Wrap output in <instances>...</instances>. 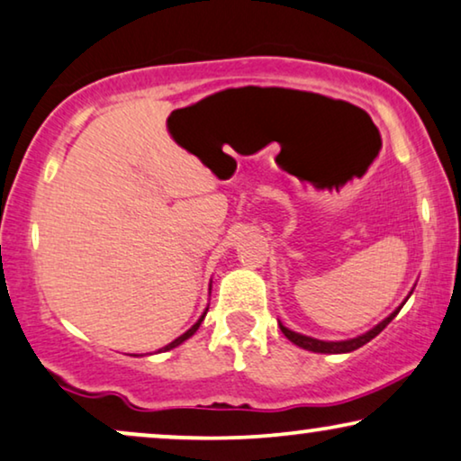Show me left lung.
I'll use <instances>...</instances> for the list:
<instances>
[{
    "mask_svg": "<svg viewBox=\"0 0 461 461\" xmlns=\"http://www.w3.org/2000/svg\"><path fill=\"white\" fill-rule=\"evenodd\" d=\"M415 288V286H413ZM413 293V291H411ZM411 293L407 294V299L411 297ZM407 299H404V302L398 305V308L392 312V314L388 316V318H384L382 322L379 324H375V327H373L371 330H366V333H363V335H358V337H354V339H343V341H322V339H314V337H308V335H302V333H294V330H291V329H286L285 324L282 322H278L280 324V330L282 333H285V337L288 341H293L294 346H299V348H303V349H310V352H316V354H348V352H354V349H358V348H363L365 343H369L373 337H377L379 333H382V330L388 327V324L394 321V316L398 314V312H401V308L404 303H407Z\"/></svg>",
    "mask_w": 461,
    "mask_h": 461,
    "instance_id": "obj_1",
    "label": "left lung"
}]
</instances>
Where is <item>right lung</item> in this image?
Returning <instances> with one entry per match:
<instances>
[{
    "mask_svg": "<svg viewBox=\"0 0 461 461\" xmlns=\"http://www.w3.org/2000/svg\"><path fill=\"white\" fill-rule=\"evenodd\" d=\"M206 312H208V308L204 310V314H202V316L198 318V322H195L192 329H189V330H185V333H183L181 337H176V339H175V341H170V343H168V346L159 348V349H158V354H159V352H168V349H173V348H176V346H181V343H183V341H187V339H189V337H192V335L195 333V330H198V329H200V324H202V321H204Z\"/></svg>",
    "mask_w": 461,
    "mask_h": 461,
    "instance_id": "1",
    "label": "right lung"
}]
</instances>
